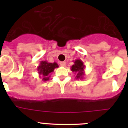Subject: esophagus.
<instances>
[{
	"mask_svg": "<svg viewBox=\"0 0 128 128\" xmlns=\"http://www.w3.org/2000/svg\"><path fill=\"white\" fill-rule=\"evenodd\" d=\"M60 65L62 66H65V65H66V63H65V62H62L60 63Z\"/></svg>",
	"mask_w": 128,
	"mask_h": 128,
	"instance_id": "1",
	"label": "esophagus"
}]
</instances>
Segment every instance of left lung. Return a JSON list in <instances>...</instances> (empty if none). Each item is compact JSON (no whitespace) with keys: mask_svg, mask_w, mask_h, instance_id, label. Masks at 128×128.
Returning a JSON list of instances; mask_svg holds the SVG:
<instances>
[{"mask_svg":"<svg viewBox=\"0 0 128 128\" xmlns=\"http://www.w3.org/2000/svg\"><path fill=\"white\" fill-rule=\"evenodd\" d=\"M71 71L76 74L75 78L76 80H82L84 76V65L83 62L78 59L74 62V65L70 67Z\"/></svg>","mask_w":128,"mask_h":128,"instance_id":"obj_1","label":"left lung"}]
</instances>
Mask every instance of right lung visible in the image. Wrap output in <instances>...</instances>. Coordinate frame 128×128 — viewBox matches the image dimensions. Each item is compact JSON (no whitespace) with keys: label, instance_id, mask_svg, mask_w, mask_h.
Segmentation results:
<instances>
[{"label":"right lung","instance_id":"1","mask_svg":"<svg viewBox=\"0 0 128 128\" xmlns=\"http://www.w3.org/2000/svg\"><path fill=\"white\" fill-rule=\"evenodd\" d=\"M58 65L56 62L48 63L47 61H41L40 65L37 67L40 78L42 76V81H47L49 80V74L54 72L56 68L58 67Z\"/></svg>","mask_w":128,"mask_h":128}]
</instances>
